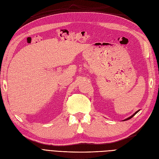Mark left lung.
<instances>
[{
  "label": "left lung",
  "instance_id": "1",
  "mask_svg": "<svg viewBox=\"0 0 159 159\" xmlns=\"http://www.w3.org/2000/svg\"><path fill=\"white\" fill-rule=\"evenodd\" d=\"M139 110H138V111H136V112H135V113H134V114H133V115H131V117H128V118H127V119H125V120H124V121H127V120H129V119H131V118H132V117H133V116H134V115H136V114H137V113H138V112H139Z\"/></svg>",
  "mask_w": 159,
  "mask_h": 159
}]
</instances>
